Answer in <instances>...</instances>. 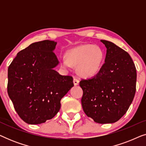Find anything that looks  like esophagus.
<instances>
[{"instance_id": "1", "label": "esophagus", "mask_w": 146, "mask_h": 146, "mask_svg": "<svg viewBox=\"0 0 146 146\" xmlns=\"http://www.w3.org/2000/svg\"><path fill=\"white\" fill-rule=\"evenodd\" d=\"M79 82H80V81H79L78 79L76 78H74L73 82H74V86L78 85V84H79Z\"/></svg>"}]
</instances>
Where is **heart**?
Listing matches in <instances>:
<instances>
[{
  "instance_id": "heart-1",
  "label": "heart",
  "mask_w": 146,
  "mask_h": 146,
  "mask_svg": "<svg viewBox=\"0 0 146 146\" xmlns=\"http://www.w3.org/2000/svg\"><path fill=\"white\" fill-rule=\"evenodd\" d=\"M66 59L60 62L62 67L69 68L72 66H77V72L84 78L94 76L102 66L104 53L99 46L82 44L69 50L66 54Z\"/></svg>"
}]
</instances>
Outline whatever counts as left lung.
Wrapping results in <instances>:
<instances>
[{"label": "left lung", "instance_id": "1", "mask_svg": "<svg viewBox=\"0 0 146 146\" xmlns=\"http://www.w3.org/2000/svg\"><path fill=\"white\" fill-rule=\"evenodd\" d=\"M106 47L105 63L95 76L82 79L81 102L87 116L99 123L118 121L126 113L135 93L136 69L128 53L111 42Z\"/></svg>", "mask_w": 146, "mask_h": 146}]
</instances>
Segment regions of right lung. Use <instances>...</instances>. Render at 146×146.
<instances>
[{"label": "right lung", "mask_w": 146, "mask_h": 146, "mask_svg": "<svg viewBox=\"0 0 146 146\" xmlns=\"http://www.w3.org/2000/svg\"><path fill=\"white\" fill-rule=\"evenodd\" d=\"M57 42L31 44L17 54L8 69L7 91L21 118L29 124L44 123L60 109V100L74 86L73 78L60 75L54 53Z\"/></svg>", "instance_id": "obj_1"}]
</instances>
